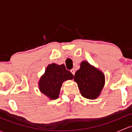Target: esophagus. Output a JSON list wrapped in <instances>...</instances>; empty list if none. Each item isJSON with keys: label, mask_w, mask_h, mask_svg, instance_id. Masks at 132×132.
Masks as SVG:
<instances>
[{"label": "esophagus", "mask_w": 132, "mask_h": 132, "mask_svg": "<svg viewBox=\"0 0 132 132\" xmlns=\"http://www.w3.org/2000/svg\"><path fill=\"white\" fill-rule=\"evenodd\" d=\"M70 71H71V73L72 74H73V75H74L75 73V71L74 69H72V70H71Z\"/></svg>", "instance_id": "esophagus-1"}]
</instances>
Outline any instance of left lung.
<instances>
[{
  "mask_svg": "<svg viewBox=\"0 0 132 132\" xmlns=\"http://www.w3.org/2000/svg\"><path fill=\"white\" fill-rule=\"evenodd\" d=\"M75 81L77 83L81 95L88 99H95L99 96L105 85V75L102 71L83 61L80 68L75 74Z\"/></svg>",
  "mask_w": 132,
  "mask_h": 132,
  "instance_id": "left-lung-1",
  "label": "left lung"
}]
</instances>
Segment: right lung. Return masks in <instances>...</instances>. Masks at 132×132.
Returning a JSON list of instances; mask_svg holds the SVG:
<instances>
[{
	"label": "right lung",
	"instance_id": "right-lung-1",
	"mask_svg": "<svg viewBox=\"0 0 132 132\" xmlns=\"http://www.w3.org/2000/svg\"><path fill=\"white\" fill-rule=\"evenodd\" d=\"M73 77L70 71L66 70L64 64H51L48 65L44 74L40 78L38 88L49 99H57L59 97L62 83L72 80Z\"/></svg>",
	"mask_w": 132,
	"mask_h": 132
}]
</instances>
